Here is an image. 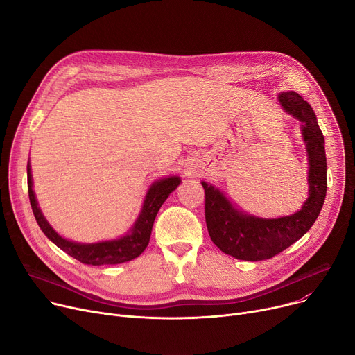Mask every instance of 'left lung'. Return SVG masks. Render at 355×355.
<instances>
[{"label":"left lung","instance_id":"8db88e82","mask_svg":"<svg viewBox=\"0 0 355 355\" xmlns=\"http://www.w3.org/2000/svg\"><path fill=\"white\" fill-rule=\"evenodd\" d=\"M279 102L302 122V135L309 158V197L302 209L281 218H259L237 211L217 189L201 182L206 202V225L213 243L240 260H265L300 240L318 218L327 194V157L324 135L308 102L295 92L279 95Z\"/></svg>","mask_w":355,"mask_h":355}]
</instances>
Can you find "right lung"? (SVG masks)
Masks as SVG:
<instances>
[{"mask_svg": "<svg viewBox=\"0 0 355 355\" xmlns=\"http://www.w3.org/2000/svg\"><path fill=\"white\" fill-rule=\"evenodd\" d=\"M180 182L181 180L178 177H170V178L159 180L158 182L151 185V189H149L145 197L142 211L129 234L114 241H102V243H95V245H80L60 237L51 229L44 216L42 214L39 206H37V201L33 191L30 165H27V185H28L30 204L40 229L53 241V243L58 248H60L63 252L79 260V262H82L83 265H93V266L118 265V263L129 262V260L138 257L149 243L154 220L157 217L159 207L162 206V202L166 200V197L178 187Z\"/></svg>", "mask_w": 355, "mask_h": 355, "instance_id": "add662e5", "label": "right lung"}]
</instances>
